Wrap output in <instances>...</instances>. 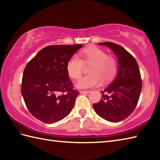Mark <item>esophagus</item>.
<instances>
[{
  "label": "esophagus",
  "instance_id": "1",
  "mask_svg": "<svg viewBox=\"0 0 160 160\" xmlns=\"http://www.w3.org/2000/svg\"><path fill=\"white\" fill-rule=\"evenodd\" d=\"M80 93H88L90 92V90H87V91H84V90H82L80 91Z\"/></svg>",
  "mask_w": 160,
  "mask_h": 160
}]
</instances>
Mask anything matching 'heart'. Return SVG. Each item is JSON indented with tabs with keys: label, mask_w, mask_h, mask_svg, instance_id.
<instances>
[{
	"label": "heart",
	"mask_w": 160,
	"mask_h": 160,
	"mask_svg": "<svg viewBox=\"0 0 160 160\" xmlns=\"http://www.w3.org/2000/svg\"><path fill=\"white\" fill-rule=\"evenodd\" d=\"M84 65L91 66L89 75L81 78L76 84L79 89L97 87L113 80L118 71V62L113 56L107 55L104 50L96 46L87 47L81 51L79 56L73 55L67 63L69 77L78 80L82 76Z\"/></svg>",
	"instance_id": "heart-1"
}]
</instances>
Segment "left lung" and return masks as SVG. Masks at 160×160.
I'll use <instances>...</instances> for the list:
<instances>
[{"label":"left lung","instance_id":"obj_1","mask_svg":"<svg viewBox=\"0 0 160 160\" xmlns=\"http://www.w3.org/2000/svg\"><path fill=\"white\" fill-rule=\"evenodd\" d=\"M99 45L113 51L118 58L119 70L116 78L101 91V100L93 107L104 120L118 122L128 118L137 106L142 90L140 71L135 58L122 46L110 42Z\"/></svg>","mask_w":160,"mask_h":160}]
</instances>
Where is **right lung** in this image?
Listing matches in <instances>:
<instances>
[{
	"mask_svg": "<svg viewBox=\"0 0 160 160\" xmlns=\"http://www.w3.org/2000/svg\"><path fill=\"white\" fill-rule=\"evenodd\" d=\"M82 45H51L41 49L24 70L21 93L33 117L52 124L67 117L79 92L73 89L67 71L70 58Z\"/></svg>",
	"mask_w": 160,
	"mask_h": 160,
	"instance_id": "add662e5",
	"label": "right lung"
}]
</instances>
